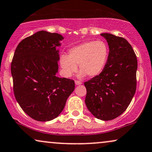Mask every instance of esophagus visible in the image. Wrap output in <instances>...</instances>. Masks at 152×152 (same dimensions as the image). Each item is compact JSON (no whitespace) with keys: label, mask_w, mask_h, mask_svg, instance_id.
Wrapping results in <instances>:
<instances>
[{"label":"esophagus","mask_w":152,"mask_h":152,"mask_svg":"<svg viewBox=\"0 0 152 152\" xmlns=\"http://www.w3.org/2000/svg\"><path fill=\"white\" fill-rule=\"evenodd\" d=\"M75 84H76V86H78V85H80V84H82V83L79 81V80H75Z\"/></svg>","instance_id":"34e87169"}]
</instances>
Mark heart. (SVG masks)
I'll use <instances>...</instances> for the list:
<instances>
[{
  "instance_id": "obj_1",
  "label": "heart",
  "mask_w": 152,
  "mask_h": 152,
  "mask_svg": "<svg viewBox=\"0 0 152 152\" xmlns=\"http://www.w3.org/2000/svg\"><path fill=\"white\" fill-rule=\"evenodd\" d=\"M109 57V47L102 40L84 42L69 49L68 56L62 55L59 64L63 75L70 77L79 66L80 77H96L103 72Z\"/></svg>"
}]
</instances>
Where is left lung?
Here are the masks:
<instances>
[{
  "label": "left lung",
  "mask_w": 152,
  "mask_h": 152,
  "mask_svg": "<svg viewBox=\"0 0 152 152\" xmlns=\"http://www.w3.org/2000/svg\"><path fill=\"white\" fill-rule=\"evenodd\" d=\"M109 52L103 72L84 83L86 107L95 118H116L130 104L136 90L137 57L130 44L122 37L103 33Z\"/></svg>",
  "instance_id": "8db88e82"
}]
</instances>
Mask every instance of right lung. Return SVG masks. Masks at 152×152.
<instances>
[{
	"instance_id": "1",
	"label": "right lung",
	"mask_w": 152,
	"mask_h": 152,
	"mask_svg": "<svg viewBox=\"0 0 152 152\" xmlns=\"http://www.w3.org/2000/svg\"><path fill=\"white\" fill-rule=\"evenodd\" d=\"M64 37L39 31L17 45L11 64L15 97L28 116L38 121L57 118L74 90L72 79L59 78V50Z\"/></svg>"
}]
</instances>
